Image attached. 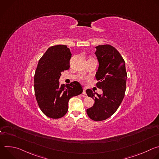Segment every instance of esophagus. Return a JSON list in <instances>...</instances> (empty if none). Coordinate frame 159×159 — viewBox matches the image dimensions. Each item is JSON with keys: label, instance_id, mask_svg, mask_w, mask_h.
<instances>
[{"label": "esophagus", "instance_id": "1", "mask_svg": "<svg viewBox=\"0 0 159 159\" xmlns=\"http://www.w3.org/2000/svg\"><path fill=\"white\" fill-rule=\"evenodd\" d=\"M83 89H84V90H83V93H82V94H84V95L85 96L87 95V94H86V92H85V90H86V88H85V87H84V88H83Z\"/></svg>", "mask_w": 159, "mask_h": 159}]
</instances>
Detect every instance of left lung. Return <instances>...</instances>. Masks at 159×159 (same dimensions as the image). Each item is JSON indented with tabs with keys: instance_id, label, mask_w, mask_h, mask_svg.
<instances>
[{
	"instance_id": "1",
	"label": "left lung",
	"mask_w": 159,
	"mask_h": 159,
	"mask_svg": "<svg viewBox=\"0 0 159 159\" xmlns=\"http://www.w3.org/2000/svg\"><path fill=\"white\" fill-rule=\"evenodd\" d=\"M96 48L99 61L96 85L102 90V94L86 90L87 96L95 101L93 107L87 109V113L90 119L100 121L111 116L120 106L125 96L127 74L125 60L115 47L104 44Z\"/></svg>"
}]
</instances>
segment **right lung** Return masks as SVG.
<instances>
[{
    "instance_id": "add662e5",
    "label": "right lung",
    "mask_w": 159,
    "mask_h": 159,
    "mask_svg": "<svg viewBox=\"0 0 159 159\" xmlns=\"http://www.w3.org/2000/svg\"><path fill=\"white\" fill-rule=\"evenodd\" d=\"M71 53L66 45L50 47L39 60L34 77L35 96L41 111L47 116L58 119L66 115L68 102L82 93L78 82L60 85L61 72L69 69Z\"/></svg>"
}]
</instances>
